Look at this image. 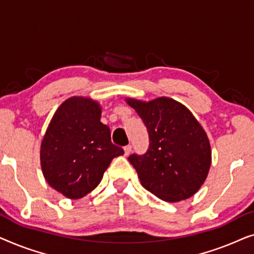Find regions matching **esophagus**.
<instances>
[{
	"label": "esophagus",
	"instance_id": "1",
	"mask_svg": "<svg viewBox=\"0 0 254 254\" xmlns=\"http://www.w3.org/2000/svg\"><path fill=\"white\" fill-rule=\"evenodd\" d=\"M124 150H125V155L128 156L131 152V145H129V144L126 145V147L124 148Z\"/></svg>",
	"mask_w": 254,
	"mask_h": 254
}]
</instances>
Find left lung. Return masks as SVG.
<instances>
[{
  "mask_svg": "<svg viewBox=\"0 0 254 254\" xmlns=\"http://www.w3.org/2000/svg\"><path fill=\"white\" fill-rule=\"evenodd\" d=\"M149 131L148 151L129 156L141 185L166 202L193 196L207 179L211 149L206 131L182 103L158 97L126 98Z\"/></svg>",
  "mask_w": 254,
  "mask_h": 254,
  "instance_id": "left-lung-1",
  "label": "left lung"
}]
</instances>
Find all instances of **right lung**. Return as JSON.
Instances as JSON below:
<instances>
[{
    "instance_id": "obj_1",
    "label": "right lung",
    "mask_w": 254,
    "mask_h": 254,
    "mask_svg": "<svg viewBox=\"0 0 254 254\" xmlns=\"http://www.w3.org/2000/svg\"><path fill=\"white\" fill-rule=\"evenodd\" d=\"M102 106L89 97L72 96L55 111L40 145L43 175L52 189L81 199L102 182L104 172L123 148L111 141L100 123Z\"/></svg>"
}]
</instances>
